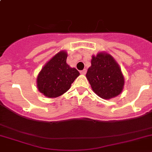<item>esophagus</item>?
<instances>
[{"mask_svg": "<svg viewBox=\"0 0 152 152\" xmlns=\"http://www.w3.org/2000/svg\"><path fill=\"white\" fill-rule=\"evenodd\" d=\"M86 72H87V70H86V69H84L83 70L80 71V73H81V74H83V75H85L86 73Z\"/></svg>", "mask_w": 152, "mask_h": 152, "instance_id": "obj_1", "label": "esophagus"}]
</instances>
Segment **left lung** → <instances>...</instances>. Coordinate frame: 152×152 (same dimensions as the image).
Wrapping results in <instances>:
<instances>
[{"mask_svg":"<svg viewBox=\"0 0 152 152\" xmlns=\"http://www.w3.org/2000/svg\"><path fill=\"white\" fill-rule=\"evenodd\" d=\"M91 63L86 78L93 91L104 99H110L120 95L124 88V78L112 56L99 53L97 56H92Z\"/></svg>","mask_w":152,"mask_h":152,"instance_id":"obj_1","label":"left lung"}]
</instances>
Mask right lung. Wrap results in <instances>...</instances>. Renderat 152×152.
Instances as JSON below:
<instances>
[{
	"label": "right lung",
	"mask_w": 152,
	"mask_h": 152,
	"mask_svg": "<svg viewBox=\"0 0 152 152\" xmlns=\"http://www.w3.org/2000/svg\"><path fill=\"white\" fill-rule=\"evenodd\" d=\"M67 54L61 51L44 66L37 78L39 91L48 98H57L66 92L79 76L76 68L66 64Z\"/></svg>",
	"instance_id": "add662e5"
}]
</instances>
